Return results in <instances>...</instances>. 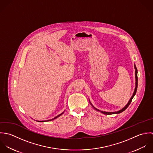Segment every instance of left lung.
I'll use <instances>...</instances> for the list:
<instances>
[{
  "mask_svg": "<svg viewBox=\"0 0 153 153\" xmlns=\"http://www.w3.org/2000/svg\"><path fill=\"white\" fill-rule=\"evenodd\" d=\"M134 68H135V90H134V93H133V94H132V97H131V99H130V100H129V102H128V103L126 105V106L124 107V108H123L122 109H121L120 111H117V112H105V111H100V110H99V109H96V108H94L93 105H92V103H91V102L89 101V102H90V103H91V105H92V107L95 109V110H96V111H99V112H100L101 113H102V114H105V115H111V114H120V113H121L123 111H124L128 106H129V105H130V103H131V101H132V99H133V97H134V96L135 95V94H136V92H137V86H138V77H137V73H138V71H137V67H136V65L134 64Z\"/></svg>",
  "mask_w": 153,
  "mask_h": 153,
  "instance_id": "8db88e82",
  "label": "left lung"
}]
</instances>
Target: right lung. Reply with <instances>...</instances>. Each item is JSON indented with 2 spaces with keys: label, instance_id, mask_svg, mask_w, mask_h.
I'll return each mask as SVG.
<instances>
[{
  "label": "right lung",
  "instance_id": "1",
  "mask_svg": "<svg viewBox=\"0 0 153 153\" xmlns=\"http://www.w3.org/2000/svg\"><path fill=\"white\" fill-rule=\"evenodd\" d=\"M64 112H62V113H61V114H60V115H59L58 116H57V117H56L55 118H53V119H51V120H47V121H52V120H55V119H56V118H57L58 117H59L60 115H61L62 114H63ZM38 122H45V121H38Z\"/></svg>",
  "mask_w": 153,
  "mask_h": 153
}]
</instances>
